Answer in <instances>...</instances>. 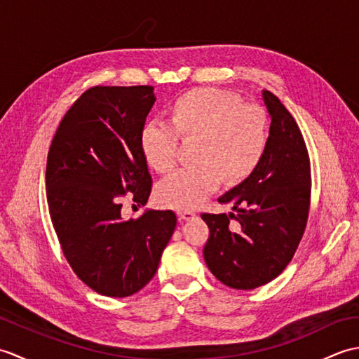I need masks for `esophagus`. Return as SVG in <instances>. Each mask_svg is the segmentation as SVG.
Listing matches in <instances>:
<instances>
[{"mask_svg":"<svg viewBox=\"0 0 359 359\" xmlns=\"http://www.w3.org/2000/svg\"><path fill=\"white\" fill-rule=\"evenodd\" d=\"M196 216V212L191 210H184V211H177V217L179 220H191Z\"/></svg>","mask_w":359,"mask_h":359,"instance_id":"obj_1","label":"esophagus"}]
</instances>
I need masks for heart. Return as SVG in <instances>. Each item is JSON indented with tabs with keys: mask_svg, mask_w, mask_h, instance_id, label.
<instances>
[{
	"mask_svg": "<svg viewBox=\"0 0 359 359\" xmlns=\"http://www.w3.org/2000/svg\"><path fill=\"white\" fill-rule=\"evenodd\" d=\"M170 124L149 121L140 129L139 147L144 162L170 172L179 158V137L194 140L193 160L158 184L160 205L179 211L193 210L215 193L220 182L238 185L261 163L269 142L266 114L242 103L231 93L197 88L182 94L168 109Z\"/></svg>",
	"mask_w": 359,
	"mask_h": 359,
	"instance_id": "heart-1",
	"label": "heart"
}]
</instances>
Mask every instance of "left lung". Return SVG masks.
<instances>
[{
	"label": "left lung",
	"instance_id": "obj_1",
	"mask_svg": "<svg viewBox=\"0 0 359 359\" xmlns=\"http://www.w3.org/2000/svg\"><path fill=\"white\" fill-rule=\"evenodd\" d=\"M270 134L261 163L238 187L219 197L230 215H208L203 257L222 284L253 290L278 278L292 261L310 208V160L292 114L276 95L262 90ZM235 224L229 225V220Z\"/></svg>",
	"mask_w": 359,
	"mask_h": 359
}]
</instances>
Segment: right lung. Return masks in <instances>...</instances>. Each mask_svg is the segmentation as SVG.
I'll return each instance as SVG.
<instances>
[{
	"mask_svg": "<svg viewBox=\"0 0 359 359\" xmlns=\"http://www.w3.org/2000/svg\"><path fill=\"white\" fill-rule=\"evenodd\" d=\"M156 102L152 86H95L66 112L48 166L52 225L75 274L94 292L126 297L154 278L175 230L171 210L123 220L120 196L144 205L151 175L139 134Z\"/></svg>",
	"mask_w": 359,
	"mask_h": 359,
	"instance_id": "1",
	"label": "right lung"
}]
</instances>
